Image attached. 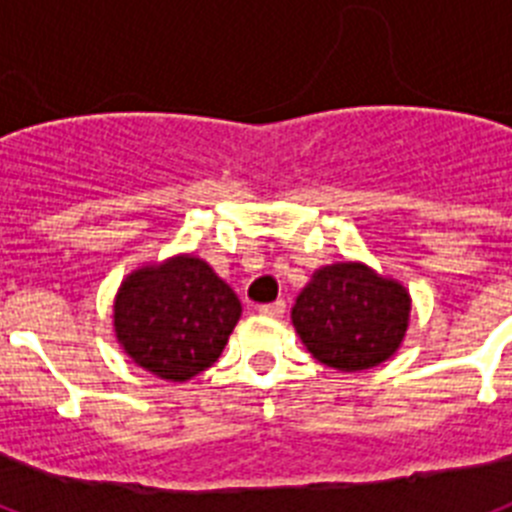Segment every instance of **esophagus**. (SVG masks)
<instances>
[{
  "label": "esophagus",
  "instance_id": "1",
  "mask_svg": "<svg viewBox=\"0 0 512 512\" xmlns=\"http://www.w3.org/2000/svg\"><path fill=\"white\" fill-rule=\"evenodd\" d=\"M284 310H287V305H284V300L269 302V305H261V307H259V312H261V315H266V318H282Z\"/></svg>",
  "mask_w": 512,
  "mask_h": 512
}]
</instances>
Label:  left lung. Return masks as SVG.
I'll list each match as a JSON object with an SVG mask.
<instances>
[{
    "instance_id": "1",
    "label": "left lung",
    "mask_w": 512,
    "mask_h": 512,
    "mask_svg": "<svg viewBox=\"0 0 512 512\" xmlns=\"http://www.w3.org/2000/svg\"><path fill=\"white\" fill-rule=\"evenodd\" d=\"M410 323V295L361 261L318 269L292 307V325L315 359L361 372L390 359Z\"/></svg>"
}]
</instances>
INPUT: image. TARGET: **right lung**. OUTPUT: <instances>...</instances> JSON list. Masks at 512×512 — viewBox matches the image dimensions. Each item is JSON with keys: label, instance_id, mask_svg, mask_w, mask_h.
Wrapping results in <instances>:
<instances>
[{"label": "right lung", "instance_id": "1", "mask_svg": "<svg viewBox=\"0 0 512 512\" xmlns=\"http://www.w3.org/2000/svg\"><path fill=\"white\" fill-rule=\"evenodd\" d=\"M115 336L125 354L169 382H187L223 354L241 300L207 261L182 253L122 279Z\"/></svg>", "mask_w": 512, "mask_h": 512}]
</instances>
